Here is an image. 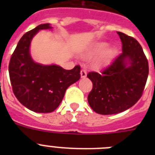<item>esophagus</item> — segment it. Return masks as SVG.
<instances>
[{"label": "esophagus", "instance_id": "1", "mask_svg": "<svg viewBox=\"0 0 155 155\" xmlns=\"http://www.w3.org/2000/svg\"><path fill=\"white\" fill-rule=\"evenodd\" d=\"M86 76H87V71L85 69H82L81 71V78H84Z\"/></svg>", "mask_w": 155, "mask_h": 155}]
</instances>
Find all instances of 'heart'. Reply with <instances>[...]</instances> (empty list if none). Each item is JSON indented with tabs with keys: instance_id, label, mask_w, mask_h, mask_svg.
Here are the masks:
<instances>
[{
	"instance_id": "b5f03b06",
	"label": "heart",
	"mask_w": 155,
	"mask_h": 155,
	"mask_svg": "<svg viewBox=\"0 0 155 155\" xmlns=\"http://www.w3.org/2000/svg\"><path fill=\"white\" fill-rule=\"evenodd\" d=\"M108 47L109 44L107 42H97L87 48L84 54L87 57H95L100 55L94 61V65L96 67H102L106 65L114 54V50L112 48L106 50Z\"/></svg>"
}]
</instances>
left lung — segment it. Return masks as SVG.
I'll use <instances>...</instances> for the list:
<instances>
[{
  "label": "left lung",
  "instance_id": "8db88e82",
  "mask_svg": "<svg viewBox=\"0 0 155 155\" xmlns=\"http://www.w3.org/2000/svg\"><path fill=\"white\" fill-rule=\"evenodd\" d=\"M117 34L123 53L101 74H87L93 84L87 102L101 115L117 114L132 107L141 97L148 76V62L139 42L123 32Z\"/></svg>",
  "mask_w": 155,
  "mask_h": 155
}]
</instances>
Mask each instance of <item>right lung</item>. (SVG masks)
<instances>
[{"label":"right lung","mask_w":155,"mask_h":155,"mask_svg":"<svg viewBox=\"0 0 155 155\" xmlns=\"http://www.w3.org/2000/svg\"><path fill=\"white\" fill-rule=\"evenodd\" d=\"M52 28L46 23L26 32L19 40L9 63L14 94L24 106L35 113H48L55 110L68 87L81 78L78 65L72 70H65L57 64H39L31 58V39L40 30Z\"/></svg>","instance_id":"add662e5"}]
</instances>
